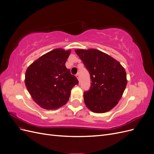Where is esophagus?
<instances>
[{
    "label": "esophagus",
    "mask_w": 154,
    "mask_h": 154,
    "mask_svg": "<svg viewBox=\"0 0 154 154\" xmlns=\"http://www.w3.org/2000/svg\"><path fill=\"white\" fill-rule=\"evenodd\" d=\"M76 78H78V80L80 81V74H79V73H77L76 74Z\"/></svg>",
    "instance_id": "esophagus-1"
}]
</instances>
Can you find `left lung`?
<instances>
[{"mask_svg":"<svg viewBox=\"0 0 154 154\" xmlns=\"http://www.w3.org/2000/svg\"><path fill=\"white\" fill-rule=\"evenodd\" d=\"M91 76V87L83 93L86 106L96 113H104L118 104L127 84L125 69L110 56L95 49H77Z\"/></svg>","mask_w":154,"mask_h":154,"instance_id":"8db88e82","label":"left lung"}]
</instances>
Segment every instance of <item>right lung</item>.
<instances>
[{"label": "right lung", "instance_id": "right-lung-1", "mask_svg": "<svg viewBox=\"0 0 154 154\" xmlns=\"http://www.w3.org/2000/svg\"><path fill=\"white\" fill-rule=\"evenodd\" d=\"M71 51L55 49L42 56L27 68L26 86L32 98L45 109L66 104L78 80L65 66Z\"/></svg>", "mask_w": 154, "mask_h": 154}]
</instances>
